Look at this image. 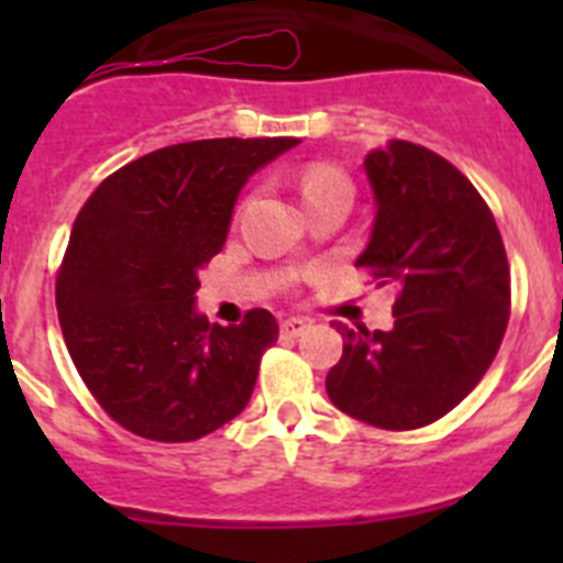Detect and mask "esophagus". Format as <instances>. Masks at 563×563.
Listing matches in <instances>:
<instances>
[{
    "mask_svg": "<svg viewBox=\"0 0 563 563\" xmlns=\"http://www.w3.org/2000/svg\"><path fill=\"white\" fill-rule=\"evenodd\" d=\"M307 327H310V321H305V318H285V321H282V335L298 338Z\"/></svg>",
    "mask_w": 563,
    "mask_h": 563,
    "instance_id": "34e87169",
    "label": "esophagus"
}]
</instances>
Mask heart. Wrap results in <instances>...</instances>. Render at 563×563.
<instances>
[{"label":"heart","instance_id":"b5f03b06","mask_svg":"<svg viewBox=\"0 0 563 563\" xmlns=\"http://www.w3.org/2000/svg\"><path fill=\"white\" fill-rule=\"evenodd\" d=\"M298 188L307 206L330 197H352V180L338 166L330 163H310L298 174Z\"/></svg>","mask_w":563,"mask_h":563}]
</instances>
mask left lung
Segmentation results:
<instances>
[{
  "label": "left lung",
  "instance_id": "1",
  "mask_svg": "<svg viewBox=\"0 0 563 563\" xmlns=\"http://www.w3.org/2000/svg\"><path fill=\"white\" fill-rule=\"evenodd\" d=\"M375 228L357 267L395 285L389 332L343 335L327 395L386 431L431 426L490 369L510 321V265L494 213L465 174L426 146L391 141L366 154Z\"/></svg>",
  "mask_w": 563,
  "mask_h": 563
}]
</instances>
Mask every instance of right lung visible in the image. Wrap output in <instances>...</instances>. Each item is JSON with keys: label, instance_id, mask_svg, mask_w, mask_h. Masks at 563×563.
Listing matches in <instances>:
<instances>
[{"label": "right lung", "instance_id": "add662e5", "mask_svg": "<svg viewBox=\"0 0 563 563\" xmlns=\"http://www.w3.org/2000/svg\"><path fill=\"white\" fill-rule=\"evenodd\" d=\"M296 137H213L157 148L89 194L56 278L64 343L84 386L132 434L191 442L245 409L278 338L256 307L242 324L194 310L200 271L222 251L233 202Z\"/></svg>", "mask_w": 563, "mask_h": 563}]
</instances>
